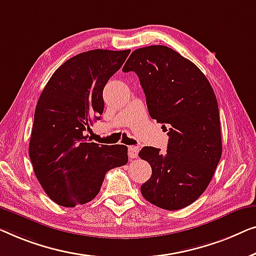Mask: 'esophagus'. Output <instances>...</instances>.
Returning <instances> with one entry per match:
<instances>
[{
  "label": "esophagus",
  "instance_id": "obj_1",
  "mask_svg": "<svg viewBox=\"0 0 256 256\" xmlns=\"http://www.w3.org/2000/svg\"><path fill=\"white\" fill-rule=\"evenodd\" d=\"M138 153H139V147L138 146H128V156L131 158V159H136V158L138 156Z\"/></svg>",
  "mask_w": 256,
  "mask_h": 256
}]
</instances>
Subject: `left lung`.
Returning <instances> with one entry per match:
<instances>
[{
  "label": "left lung",
  "mask_w": 256,
  "mask_h": 256,
  "mask_svg": "<svg viewBox=\"0 0 256 256\" xmlns=\"http://www.w3.org/2000/svg\"><path fill=\"white\" fill-rule=\"evenodd\" d=\"M123 72L138 75L150 116L169 136L164 153L150 146L139 152L152 167L140 188L144 198L164 210L188 206L208 188L222 158L214 89L195 64L164 45L133 51Z\"/></svg>",
  "instance_id": "8db88e82"
}]
</instances>
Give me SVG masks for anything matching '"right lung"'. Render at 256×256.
Returning <instances> with one entry per match:
<instances>
[{
  "label": "right lung",
  "instance_id": "1",
  "mask_svg": "<svg viewBox=\"0 0 256 256\" xmlns=\"http://www.w3.org/2000/svg\"><path fill=\"white\" fill-rule=\"evenodd\" d=\"M130 52L92 50L70 58L39 97L28 154L42 189L61 206L90 202L106 172L128 164L126 146H100L84 133L103 114V89Z\"/></svg>",
  "mask_w": 256,
  "mask_h": 256
}]
</instances>
